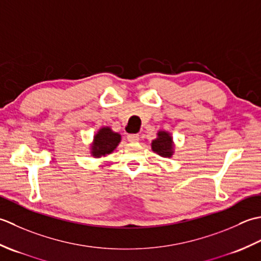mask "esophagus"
Returning a JSON list of instances; mask_svg holds the SVG:
<instances>
[{
	"mask_svg": "<svg viewBox=\"0 0 261 261\" xmlns=\"http://www.w3.org/2000/svg\"><path fill=\"white\" fill-rule=\"evenodd\" d=\"M127 140L130 143H136L140 141V135L138 134H128L127 135Z\"/></svg>",
	"mask_w": 261,
	"mask_h": 261,
	"instance_id": "esophagus-1",
	"label": "esophagus"
}]
</instances>
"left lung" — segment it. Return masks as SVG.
<instances>
[{
	"mask_svg": "<svg viewBox=\"0 0 261 261\" xmlns=\"http://www.w3.org/2000/svg\"><path fill=\"white\" fill-rule=\"evenodd\" d=\"M151 146L154 152L163 158H170L173 153L172 137L164 130L158 133V137L152 142Z\"/></svg>",
	"mask_w": 261,
	"mask_h": 261,
	"instance_id": "1",
	"label": "left lung"
}]
</instances>
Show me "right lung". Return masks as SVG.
Returning <instances> with one entry per match:
<instances>
[{
    "instance_id": "right-lung-1",
    "label": "right lung",
    "mask_w": 261,
    "mask_h": 261,
    "mask_svg": "<svg viewBox=\"0 0 261 261\" xmlns=\"http://www.w3.org/2000/svg\"><path fill=\"white\" fill-rule=\"evenodd\" d=\"M120 142V135L118 133L111 130L109 127H103L95 134L91 154L95 158H100L106 154H110Z\"/></svg>"
}]
</instances>
